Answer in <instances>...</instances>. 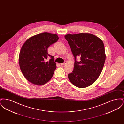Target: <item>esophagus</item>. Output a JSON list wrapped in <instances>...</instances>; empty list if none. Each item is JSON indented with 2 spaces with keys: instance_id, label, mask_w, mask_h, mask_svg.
<instances>
[{
  "instance_id": "1",
  "label": "esophagus",
  "mask_w": 124,
  "mask_h": 124,
  "mask_svg": "<svg viewBox=\"0 0 124 124\" xmlns=\"http://www.w3.org/2000/svg\"><path fill=\"white\" fill-rule=\"evenodd\" d=\"M66 61H65V62L64 63H61L60 64V65H65L66 64Z\"/></svg>"
}]
</instances>
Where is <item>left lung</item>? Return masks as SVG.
Listing matches in <instances>:
<instances>
[{"label": "left lung", "instance_id": "1", "mask_svg": "<svg viewBox=\"0 0 124 124\" xmlns=\"http://www.w3.org/2000/svg\"><path fill=\"white\" fill-rule=\"evenodd\" d=\"M65 39L71 48L75 62L68 78L76 87L85 88L92 85L100 75L106 60L102 40L90 33L67 34ZM81 60L77 62V56Z\"/></svg>", "mask_w": 124, "mask_h": 124}]
</instances>
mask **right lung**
Here are the masks:
<instances>
[{
    "label": "right lung",
    "mask_w": 124,
    "mask_h": 124,
    "mask_svg": "<svg viewBox=\"0 0 124 124\" xmlns=\"http://www.w3.org/2000/svg\"><path fill=\"white\" fill-rule=\"evenodd\" d=\"M58 39L57 34L44 32L31 37L24 42L18 61L21 71L29 82L41 85L52 78L57 67L54 57L48 54L47 49ZM48 57L51 59L46 61Z\"/></svg>",
    "instance_id": "right-lung-1"
}]
</instances>
